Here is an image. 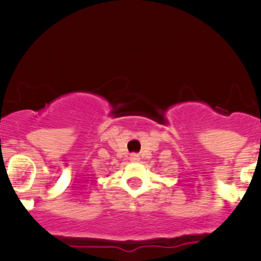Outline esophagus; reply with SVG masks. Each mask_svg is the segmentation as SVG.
<instances>
[{
  "label": "esophagus",
  "instance_id": "1",
  "mask_svg": "<svg viewBox=\"0 0 261 261\" xmlns=\"http://www.w3.org/2000/svg\"><path fill=\"white\" fill-rule=\"evenodd\" d=\"M139 160H140V156H139L138 154H131V155H130V162L138 163Z\"/></svg>",
  "mask_w": 261,
  "mask_h": 261
}]
</instances>
